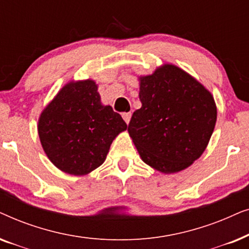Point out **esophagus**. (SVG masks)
<instances>
[{"label": "esophagus", "mask_w": 249, "mask_h": 249, "mask_svg": "<svg viewBox=\"0 0 249 249\" xmlns=\"http://www.w3.org/2000/svg\"><path fill=\"white\" fill-rule=\"evenodd\" d=\"M122 118H124V120L125 121V124H129V122H130V118H131V113H124L122 114Z\"/></svg>", "instance_id": "34e87169"}]
</instances>
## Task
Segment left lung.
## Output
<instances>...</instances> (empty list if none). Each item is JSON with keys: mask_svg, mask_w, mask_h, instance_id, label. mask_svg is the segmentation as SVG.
<instances>
[{"mask_svg": "<svg viewBox=\"0 0 249 249\" xmlns=\"http://www.w3.org/2000/svg\"><path fill=\"white\" fill-rule=\"evenodd\" d=\"M142 107L132 114L128 132L146 164L170 175L200 158L216 122L213 95L175 64L164 63L141 76Z\"/></svg>", "mask_w": 249, "mask_h": 249, "instance_id": "left-lung-1", "label": "left lung"}]
</instances>
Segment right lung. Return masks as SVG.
<instances>
[{
    "label": "right lung",
    "instance_id": "right-lung-1",
    "mask_svg": "<svg viewBox=\"0 0 249 249\" xmlns=\"http://www.w3.org/2000/svg\"><path fill=\"white\" fill-rule=\"evenodd\" d=\"M94 80L70 81L44 107L38 136L61 171L85 176L102 165L114 138L127 129L121 115L103 105Z\"/></svg>",
    "mask_w": 249,
    "mask_h": 249
}]
</instances>
